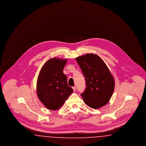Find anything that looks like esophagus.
I'll return each instance as SVG.
<instances>
[{
	"label": "esophagus",
	"instance_id": "esophagus-1",
	"mask_svg": "<svg viewBox=\"0 0 146 146\" xmlns=\"http://www.w3.org/2000/svg\"><path fill=\"white\" fill-rule=\"evenodd\" d=\"M72 89H73L74 91H75L76 90V86H73V87H72Z\"/></svg>",
	"mask_w": 146,
	"mask_h": 146
}]
</instances>
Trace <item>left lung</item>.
I'll use <instances>...</instances> for the list:
<instances>
[{
    "label": "left lung",
    "mask_w": 146,
    "mask_h": 146,
    "mask_svg": "<svg viewBox=\"0 0 146 146\" xmlns=\"http://www.w3.org/2000/svg\"><path fill=\"white\" fill-rule=\"evenodd\" d=\"M86 80V89L81 94L85 104L100 108L110 100L115 87L113 76L102 59L96 54H88L76 57Z\"/></svg>",
    "instance_id": "obj_1"
}]
</instances>
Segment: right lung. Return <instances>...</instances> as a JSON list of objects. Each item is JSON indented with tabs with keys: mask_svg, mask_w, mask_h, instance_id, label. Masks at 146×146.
Here are the masks:
<instances>
[{
	"mask_svg": "<svg viewBox=\"0 0 146 146\" xmlns=\"http://www.w3.org/2000/svg\"><path fill=\"white\" fill-rule=\"evenodd\" d=\"M67 61V59L56 57L49 59L42 66L37 79L38 97L52 111L59 109L73 92L63 73Z\"/></svg>",
	"mask_w": 146,
	"mask_h": 146,
	"instance_id": "add662e5",
	"label": "right lung"
}]
</instances>
